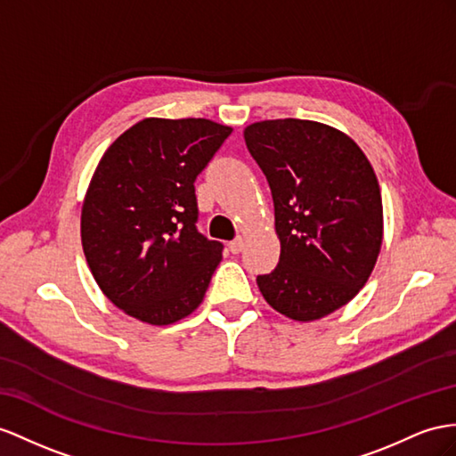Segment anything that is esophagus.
I'll return each instance as SVG.
<instances>
[{
    "mask_svg": "<svg viewBox=\"0 0 456 456\" xmlns=\"http://www.w3.org/2000/svg\"><path fill=\"white\" fill-rule=\"evenodd\" d=\"M244 237H237L235 240H231L229 242V250L232 252V254H239V252H242V248H244Z\"/></svg>",
    "mask_w": 456,
    "mask_h": 456,
    "instance_id": "esophagus-1",
    "label": "esophagus"
}]
</instances>
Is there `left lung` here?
<instances>
[{"label":"left lung","instance_id":"1","mask_svg":"<svg viewBox=\"0 0 456 456\" xmlns=\"http://www.w3.org/2000/svg\"><path fill=\"white\" fill-rule=\"evenodd\" d=\"M244 142L270 183L281 256L256 283L267 305L316 322L366 285L383 240L376 173L353 138L308 119H267Z\"/></svg>","mask_w":456,"mask_h":456}]
</instances>
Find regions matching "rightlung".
I'll return each mask as SVG.
<instances>
[{"label": "right lung", "mask_w": 456, "mask_h": 456, "mask_svg": "<svg viewBox=\"0 0 456 456\" xmlns=\"http://www.w3.org/2000/svg\"><path fill=\"white\" fill-rule=\"evenodd\" d=\"M231 133L209 119L146 117L103 151L80 240L102 293L126 316L169 325L204 300L224 247L196 231L194 181Z\"/></svg>", "instance_id": "add662e5"}]
</instances>
